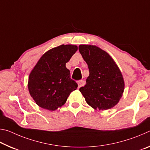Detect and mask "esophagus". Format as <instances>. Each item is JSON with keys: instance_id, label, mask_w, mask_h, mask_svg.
Masks as SVG:
<instances>
[{"instance_id": "34e87169", "label": "esophagus", "mask_w": 150, "mask_h": 150, "mask_svg": "<svg viewBox=\"0 0 150 150\" xmlns=\"http://www.w3.org/2000/svg\"><path fill=\"white\" fill-rule=\"evenodd\" d=\"M77 84H78L79 88L81 87H83V86L85 85V81H83V80L79 81H77Z\"/></svg>"}]
</instances>
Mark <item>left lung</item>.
Masks as SVG:
<instances>
[{"instance_id":"obj_1","label":"left lung","mask_w":150,"mask_h":150,"mask_svg":"<svg viewBox=\"0 0 150 150\" xmlns=\"http://www.w3.org/2000/svg\"><path fill=\"white\" fill-rule=\"evenodd\" d=\"M79 51L87 63L89 75L79 88L88 105L105 110L117 105L124 90L120 69L107 52L96 45H80Z\"/></svg>"}]
</instances>
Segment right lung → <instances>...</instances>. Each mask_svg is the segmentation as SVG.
Masks as SVG:
<instances>
[{"label":"right lung","instance_id":"add662e5","mask_svg":"<svg viewBox=\"0 0 150 150\" xmlns=\"http://www.w3.org/2000/svg\"><path fill=\"white\" fill-rule=\"evenodd\" d=\"M75 45H61L48 50L31 71L28 87L30 96L38 105L54 111L62 106L77 84L70 77L66 63L77 51Z\"/></svg>","mask_w":150,"mask_h":150}]
</instances>
